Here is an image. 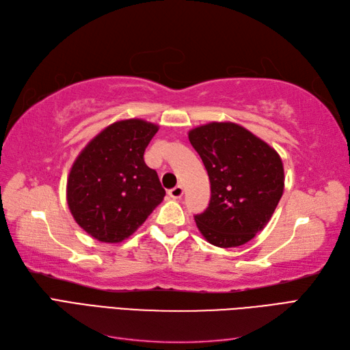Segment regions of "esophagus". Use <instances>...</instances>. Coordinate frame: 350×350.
Masks as SVG:
<instances>
[{"instance_id":"esophagus-1","label":"esophagus","mask_w":350,"mask_h":350,"mask_svg":"<svg viewBox=\"0 0 350 350\" xmlns=\"http://www.w3.org/2000/svg\"><path fill=\"white\" fill-rule=\"evenodd\" d=\"M167 194H169V197H171V198L178 200V198H181V197H183V194H184V188H183L181 185H176L175 188L169 189Z\"/></svg>"}]
</instances>
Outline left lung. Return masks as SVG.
<instances>
[{"label": "left lung", "mask_w": 350, "mask_h": 350, "mask_svg": "<svg viewBox=\"0 0 350 350\" xmlns=\"http://www.w3.org/2000/svg\"><path fill=\"white\" fill-rule=\"evenodd\" d=\"M210 179L211 197L194 220L220 248L239 247L266 228L284 188L279 153L235 122H208L189 130Z\"/></svg>", "instance_id": "1"}]
</instances>
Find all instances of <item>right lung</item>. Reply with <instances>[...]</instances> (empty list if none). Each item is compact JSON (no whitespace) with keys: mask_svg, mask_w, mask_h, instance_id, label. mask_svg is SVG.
<instances>
[{"mask_svg":"<svg viewBox=\"0 0 350 350\" xmlns=\"http://www.w3.org/2000/svg\"><path fill=\"white\" fill-rule=\"evenodd\" d=\"M159 125L131 118L102 130L76 157L67 204L77 225L100 242H122L162 203L165 189L144 150Z\"/></svg>","mask_w":350,"mask_h":350,"instance_id":"obj_1","label":"right lung"}]
</instances>
